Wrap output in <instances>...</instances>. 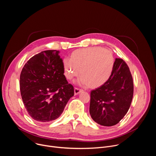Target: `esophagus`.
<instances>
[{
	"label": "esophagus",
	"mask_w": 156,
	"mask_h": 156,
	"mask_svg": "<svg viewBox=\"0 0 156 156\" xmlns=\"http://www.w3.org/2000/svg\"><path fill=\"white\" fill-rule=\"evenodd\" d=\"M83 90H81V89H79V88H77V87H75L74 89V93H75V95H77L79 93H80Z\"/></svg>",
	"instance_id": "esophagus-1"
}]
</instances>
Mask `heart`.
I'll list each match as a JSON object with an SVG mask.
<instances>
[{
  "label": "heart",
  "instance_id": "obj_1",
  "mask_svg": "<svg viewBox=\"0 0 156 156\" xmlns=\"http://www.w3.org/2000/svg\"><path fill=\"white\" fill-rule=\"evenodd\" d=\"M115 59L112 52L98 48H84L75 51L70 60L63 61L64 74L72 80L80 74L79 83L91 88L103 86L112 74Z\"/></svg>",
  "mask_w": 156,
  "mask_h": 156
}]
</instances>
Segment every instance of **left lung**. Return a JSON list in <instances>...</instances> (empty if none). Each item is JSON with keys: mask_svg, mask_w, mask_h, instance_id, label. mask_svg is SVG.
Instances as JSON below:
<instances>
[{"mask_svg": "<svg viewBox=\"0 0 156 156\" xmlns=\"http://www.w3.org/2000/svg\"><path fill=\"white\" fill-rule=\"evenodd\" d=\"M133 81L129 69L122 58H115L109 80L91 91L90 113L97 123L110 126L126 115L133 96Z\"/></svg>", "mask_w": 156, "mask_h": 156, "instance_id": "1", "label": "left lung"}]
</instances>
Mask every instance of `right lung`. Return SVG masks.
Listing matches in <instances>:
<instances>
[{"label":"right lung","instance_id":"right-lung-1","mask_svg":"<svg viewBox=\"0 0 156 156\" xmlns=\"http://www.w3.org/2000/svg\"><path fill=\"white\" fill-rule=\"evenodd\" d=\"M56 50H48L32 57L20 77L22 100L34 120L48 122L58 118L74 95V87L65 75L63 62Z\"/></svg>","mask_w":156,"mask_h":156}]
</instances>
